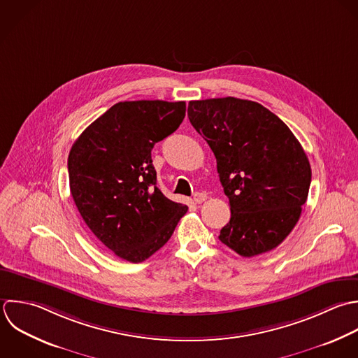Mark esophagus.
<instances>
[{"label":"esophagus","instance_id":"obj_1","mask_svg":"<svg viewBox=\"0 0 358 358\" xmlns=\"http://www.w3.org/2000/svg\"><path fill=\"white\" fill-rule=\"evenodd\" d=\"M206 199H208V195H206L205 192H195V195H194L195 203H202V202H205Z\"/></svg>","mask_w":358,"mask_h":358}]
</instances>
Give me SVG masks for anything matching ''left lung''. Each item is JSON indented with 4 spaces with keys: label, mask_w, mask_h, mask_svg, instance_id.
Returning a JSON list of instances; mask_svg holds the SVG:
<instances>
[{
    "label": "left lung",
    "mask_w": 358,
    "mask_h": 358,
    "mask_svg": "<svg viewBox=\"0 0 358 358\" xmlns=\"http://www.w3.org/2000/svg\"><path fill=\"white\" fill-rule=\"evenodd\" d=\"M188 118L215 153L230 202L219 240L248 258L276 248L310 191L311 166L299 139L266 107L237 97L192 100Z\"/></svg>",
    "instance_id": "8db88e82"
}]
</instances>
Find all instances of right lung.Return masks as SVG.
Here are the masks:
<instances>
[{"label":"right lung","instance_id":"obj_1","mask_svg":"<svg viewBox=\"0 0 358 358\" xmlns=\"http://www.w3.org/2000/svg\"><path fill=\"white\" fill-rule=\"evenodd\" d=\"M185 117V101H120L93 121L68 156L73 202L92 233L117 257L142 262L174 233L188 206L156 187L155 143Z\"/></svg>","mask_w":358,"mask_h":358}]
</instances>
